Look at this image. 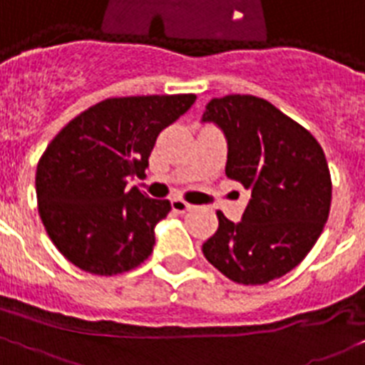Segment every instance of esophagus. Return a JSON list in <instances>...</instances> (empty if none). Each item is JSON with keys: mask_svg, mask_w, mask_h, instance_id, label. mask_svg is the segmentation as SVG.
Listing matches in <instances>:
<instances>
[{"mask_svg": "<svg viewBox=\"0 0 365 365\" xmlns=\"http://www.w3.org/2000/svg\"><path fill=\"white\" fill-rule=\"evenodd\" d=\"M170 206H173V210L176 211V213H185V211H189L192 207L189 202L182 200V198H173V200H170Z\"/></svg>", "mask_w": 365, "mask_h": 365, "instance_id": "esophagus-1", "label": "esophagus"}]
</instances>
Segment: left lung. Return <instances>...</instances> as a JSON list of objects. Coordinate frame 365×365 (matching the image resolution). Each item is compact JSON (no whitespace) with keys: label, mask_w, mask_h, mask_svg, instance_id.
<instances>
[{"label":"left lung","mask_w":365,"mask_h":365,"mask_svg":"<svg viewBox=\"0 0 365 365\" xmlns=\"http://www.w3.org/2000/svg\"><path fill=\"white\" fill-rule=\"evenodd\" d=\"M228 140L226 176L250 191L243 219L217 211L219 228L202 252L226 278L259 286L297 267L329 219L332 182L310 131L250 94L213 98L202 116Z\"/></svg>","instance_id":"8db88e82"}]
</instances>
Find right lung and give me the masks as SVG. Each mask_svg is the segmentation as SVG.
I'll return each mask as SVG.
<instances>
[{"label":"right lung","instance_id":"1","mask_svg":"<svg viewBox=\"0 0 365 365\" xmlns=\"http://www.w3.org/2000/svg\"><path fill=\"white\" fill-rule=\"evenodd\" d=\"M195 94L107 98L51 139L36 165V200L46 232L81 271L113 277L154 250V228L170 202L125 189L145 174L155 139L195 103Z\"/></svg>","mask_w":365,"mask_h":365}]
</instances>
